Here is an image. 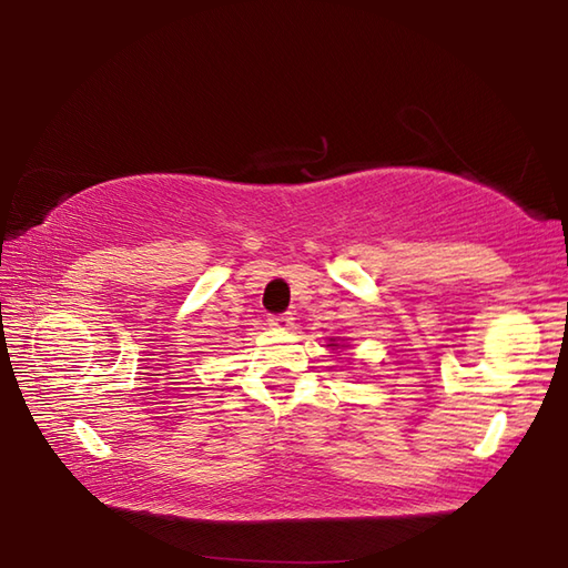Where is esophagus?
I'll return each mask as SVG.
<instances>
[{"label": "esophagus", "instance_id": "1", "mask_svg": "<svg viewBox=\"0 0 568 568\" xmlns=\"http://www.w3.org/2000/svg\"><path fill=\"white\" fill-rule=\"evenodd\" d=\"M293 315L291 313H281V315H271V321H267V323H271L273 325V328H277V331H291L293 328Z\"/></svg>", "mask_w": 568, "mask_h": 568}]
</instances>
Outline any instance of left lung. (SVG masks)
<instances>
[{"label":"left lung","mask_w":568,"mask_h":568,"mask_svg":"<svg viewBox=\"0 0 568 568\" xmlns=\"http://www.w3.org/2000/svg\"><path fill=\"white\" fill-rule=\"evenodd\" d=\"M328 348L335 353H343L348 351V341H341V338H328Z\"/></svg>","instance_id":"left-lung-1"}]
</instances>
